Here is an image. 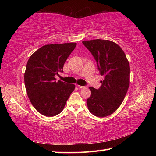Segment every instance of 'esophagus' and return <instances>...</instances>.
<instances>
[{"mask_svg":"<svg viewBox=\"0 0 156 156\" xmlns=\"http://www.w3.org/2000/svg\"><path fill=\"white\" fill-rule=\"evenodd\" d=\"M78 87L79 88H84L85 87H83V86H80V85H78Z\"/></svg>","mask_w":156,"mask_h":156,"instance_id":"obj_1","label":"esophagus"}]
</instances>
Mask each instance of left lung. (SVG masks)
<instances>
[{
    "mask_svg": "<svg viewBox=\"0 0 156 156\" xmlns=\"http://www.w3.org/2000/svg\"><path fill=\"white\" fill-rule=\"evenodd\" d=\"M97 62L104 80L99 89L90 87L88 110L98 117H105L117 110L123 101L130 84V66L126 55L116 43L105 39L83 41Z\"/></svg>",
    "mask_w": 156,
    "mask_h": 156,
    "instance_id": "1",
    "label": "left lung"
}]
</instances>
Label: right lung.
<instances>
[{"label": "right lung", "mask_w": 156, "mask_h": 156, "mask_svg": "<svg viewBox=\"0 0 156 156\" xmlns=\"http://www.w3.org/2000/svg\"><path fill=\"white\" fill-rule=\"evenodd\" d=\"M76 43L48 44L33 54L26 65L24 81L26 92L32 105L39 113L54 117L60 113L75 85L54 77L62 72L68 57Z\"/></svg>", "instance_id": "1"}]
</instances>
